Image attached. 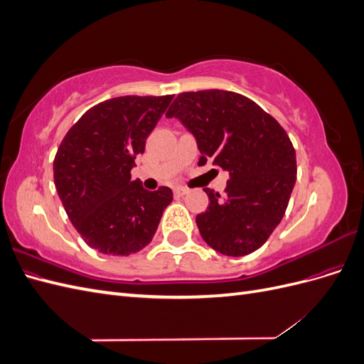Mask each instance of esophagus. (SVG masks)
I'll return each mask as SVG.
<instances>
[{"instance_id":"1","label":"esophagus","mask_w":364,"mask_h":364,"mask_svg":"<svg viewBox=\"0 0 364 364\" xmlns=\"http://www.w3.org/2000/svg\"><path fill=\"white\" fill-rule=\"evenodd\" d=\"M186 193H188V190L182 188V186H178V188H174V196H178V197H183Z\"/></svg>"}]
</instances>
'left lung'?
<instances>
[{
  "label": "left lung",
  "instance_id": "obj_1",
  "mask_svg": "<svg viewBox=\"0 0 364 364\" xmlns=\"http://www.w3.org/2000/svg\"><path fill=\"white\" fill-rule=\"evenodd\" d=\"M196 138L199 165L229 171L222 197L205 188L209 206L196 217L208 246L243 257L266 243L287 209L296 151L277 119L247 97L220 90L182 92L165 114Z\"/></svg>",
  "mask_w": 364,
  "mask_h": 364
}]
</instances>
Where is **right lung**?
<instances>
[{
    "mask_svg": "<svg viewBox=\"0 0 364 364\" xmlns=\"http://www.w3.org/2000/svg\"><path fill=\"white\" fill-rule=\"evenodd\" d=\"M173 95H126L91 107L68 130L53 162L54 185L71 223L92 249L127 257L155 235L173 191L130 179L135 158Z\"/></svg>",
    "mask_w": 364,
    "mask_h": 364,
    "instance_id": "right-lung-1",
    "label": "right lung"
}]
</instances>
